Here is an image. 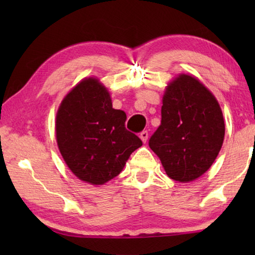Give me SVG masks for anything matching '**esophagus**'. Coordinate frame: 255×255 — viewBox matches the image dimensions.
Returning <instances> with one entry per match:
<instances>
[{"mask_svg": "<svg viewBox=\"0 0 255 255\" xmlns=\"http://www.w3.org/2000/svg\"><path fill=\"white\" fill-rule=\"evenodd\" d=\"M139 137H140V139L143 140V143H146V141H147V139H148V132L146 131V130L145 131H141Z\"/></svg>", "mask_w": 255, "mask_h": 255, "instance_id": "obj_1", "label": "esophagus"}]
</instances>
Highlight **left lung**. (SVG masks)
Masks as SVG:
<instances>
[{"instance_id":"obj_1","label":"left lung","mask_w":255,"mask_h":255,"mask_svg":"<svg viewBox=\"0 0 255 255\" xmlns=\"http://www.w3.org/2000/svg\"><path fill=\"white\" fill-rule=\"evenodd\" d=\"M161 126L149 139L167 176L182 183L213 165L225 136L222 108L196 76L181 73L167 83Z\"/></svg>"}]
</instances>
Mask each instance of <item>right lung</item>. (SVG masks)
Returning a JSON list of instances; mask_svg holds the SVG:
<instances>
[{
  "mask_svg": "<svg viewBox=\"0 0 255 255\" xmlns=\"http://www.w3.org/2000/svg\"><path fill=\"white\" fill-rule=\"evenodd\" d=\"M127 116L112 108L109 90L98 77L81 80L60 102L56 114V141L77 179L102 185L123 171L143 143L125 127Z\"/></svg>",
  "mask_w": 255,
  "mask_h": 255,
  "instance_id": "obj_1",
  "label": "right lung"
}]
</instances>
